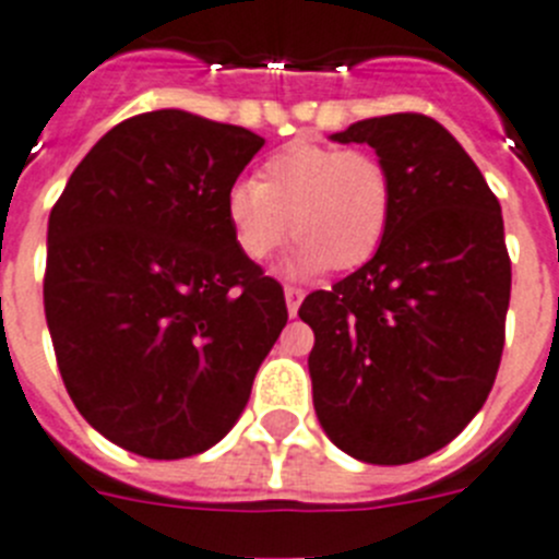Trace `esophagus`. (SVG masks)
<instances>
[{"mask_svg":"<svg viewBox=\"0 0 559 559\" xmlns=\"http://www.w3.org/2000/svg\"><path fill=\"white\" fill-rule=\"evenodd\" d=\"M306 292L298 289V286H286L284 289V298H286V311H289V317L298 314L300 309V300H304Z\"/></svg>","mask_w":559,"mask_h":559,"instance_id":"1","label":"esophagus"}]
</instances>
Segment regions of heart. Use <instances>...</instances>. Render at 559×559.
<instances>
[{
	"label": "heart",
	"instance_id": "b5f03b06",
	"mask_svg": "<svg viewBox=\"0 0 559 559\" xmlns=\"http://www.w3.org/2000/svg\"><path fill=\"white\" fill-rule=\"evenodd\" d=\"M395 186L384 160L298 139L267 155L253 180L225 192V223L236 250L253 264L267 261L289 234L298 245L281 273L311 278L334 264L361 267L384 242Z\"/></svg>",
	"mask_w": 559,
	"mask_h": 559
}]
</instances>
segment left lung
I'll return each instance as SVG.
<instances>
[{
    "mask_svg": "<svg viewBox=\"0 0 559 559\" xmlns=\"http://www.w3.org/2000/svg\"><path fill=\"white\" fill-rule=\"evenodd\" d=\"M331 142L376 150L395 209L373 259L298 311L314 331V412L354 460L406 465L449 445L499 373L512 284L501 205L424 114L361 119Z\"/></svg>",
    "mask_w": 559,
    "mask_h": 559,
    "instance_id": "left-lung-1",
    "label": "left lung"
}]
</instances>
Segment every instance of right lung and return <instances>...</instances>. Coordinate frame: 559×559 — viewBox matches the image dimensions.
Here are the masks:
<instances>
[{
	"label": "right lung",
	"instance_id": "right-lung-1",
	"mask_svg": "<svg viewBox=\"0 0 559 559\" xmlns=\"http://www.w3.org/2000/svg\"><path fill=\"white\" fill-rule=\"evenodd\" d=\"M264 139L178 108L124 119L49 214L44 311L80 415L119 449L217 445L286 325L284 289L245 259L225 192Z\"/></svg>",
	"mask_w": 559,
	"mask_h": 559
}]
</instances>
